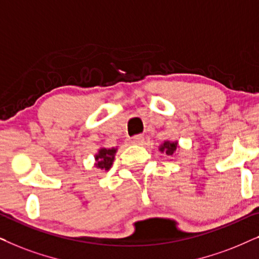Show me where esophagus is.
<instances>
[{
	"instance_id": "34e87169",
	"label": "esophagus",
	"mask_w": 259,
	"mask_h": 259,
	"mask_svg": "<svg viewBox=\"0 0 259 259\" xmlns=\"http://www.w3.org/2000/svg\"><path fill=\"white\" fill-rule=\"evenodd\" d=\"M129 142L132 144H141L143 142V136L142 135H136V136H133L132 139L129 140Z\"/></svg>"
}]
</instances>
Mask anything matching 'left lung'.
Here are the masks:
<instances>
[{"label": "left lung", "instance_id": "obj_1", "mask_svg": "<svg viewBox=\"0 0 259 259\" xmlns=\"http://www.w3.org/2000/svg\"><path fill=\"white\" fill-rule=\"evenodd\" d=\"M178 148V142H169V141H165V142L160 147L161 151H165L167 155H173Z\"/></svg>", "mask_w": 259, "mask_h": 259}]
</instances>
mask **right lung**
Here are the masks:
<instances>
[{
	"label": "right lung",
	"mask_w": 259,
	"mask_h": 259,
	"mask_svg": "<svg viewBox=\"0 0 259 259\" xmlns=\"http://www.w3.org/2000/svg\"><path fill=\"white\" fill-rule=\"evenodd\" d=\"M116 151L117 149H115V148H112V149L102 148V149L98 151V154L96 155V167L99 168V169L109 170L112 165Z\"/></svg>",
	"instance_id": "right-lung-1"
}]
</instances>
